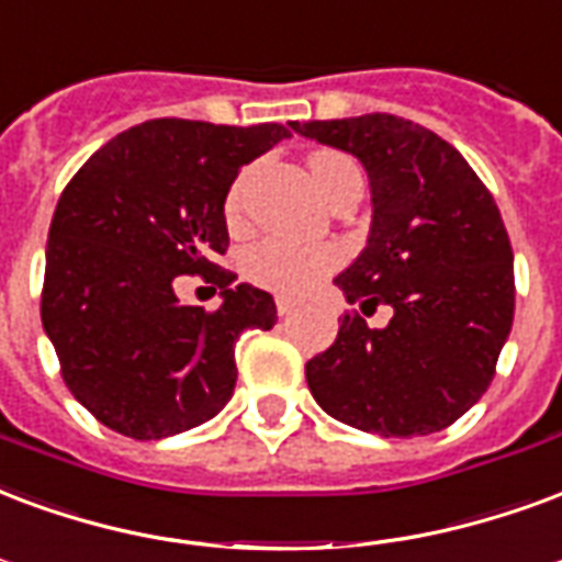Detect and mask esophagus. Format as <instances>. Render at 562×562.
Returning <instances> with one entry per match:
<instances>
[{
  "label": "esophagus",
  "mask_w": 562,
  "mask_h": 562,
  "mask_svg": "<svg viewBox=\"0 0 562 562\" xmlns=\"http://www.w3.org/2000/svg\"><path fill=\"white\" fill-rule=\"evenodd\" d=\"M297 310V301L292 297H277V315H292Z\"/></svg>",
  "instance_id": "34e87169"
}]
</instances>
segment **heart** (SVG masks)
Segmentation results:
<instances>
[{
  "label": "heart",
  "mask_w": 562,
  "mask_h": 562,
  "mask_svg": "<svg viewBox=\"0 0 562 562\" xmlns=\"http://www.w3.org/2000/svg\"><path fill=\"white\" fill-rule=\"evenodd\" d=\"M342 166L355 164L342 154H315L310 160V172H313L318 193ZM240 202H244V178H238L235 187L228 190V217H238ZM336 259L339 256L330 247H297V244H285V240H261L259 247H252L247 252L244 270H247L249 280L261 285V289L280 294H303L336 268Z\"/></svg>",
  "instance_id": "1"
}]
</instances>
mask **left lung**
<instances>
[{"label": "left lung", "mask_w": 562, "mask_h": 562, "mask_svg": "<svg viewBox=\"0 0 562 562\" xmlns=\"http://www.w3.org/2000/svg\"><path fill=\"white\" fill-rule=\"evenodd\" d=\"M292 131L363 164L372 226L334 282L363 314L394 306L381 331L345 313L336 342L306 363L315 402L381 438L447 429L488 390L513 330V247L492 193L447 139L398 115Z\"/></svg>", "instance_id": "left-lung-1"}]
</instances>
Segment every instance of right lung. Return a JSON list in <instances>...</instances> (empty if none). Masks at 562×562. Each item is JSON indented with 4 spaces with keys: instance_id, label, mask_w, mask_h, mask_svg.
Returning a JSON list of instances; mask_svg holds the SVG:
<instances>
[{
    "instance_id": "obj_1",
    "label": "right lung",
    "mask_w": 562,
    "mask_h": 562,
    "mask_svg": "<svg viewBox=\"0 0 562 562\" xmlns=\"http://www.w3.org/2000/svg\"><path fill=\"white\" fill-rule=\"evenodd\" d=\"M292 136L154 119L98 148L65 187L47 240L41 322L80 402L119 435L160 440L217 417L232 398L235 342L270 330L277 303L214 256L228 249V187ZM221 289L214 314L177 301L178 276Z\"/></svg>"
}]
</instances>
